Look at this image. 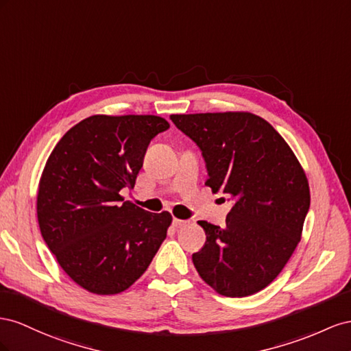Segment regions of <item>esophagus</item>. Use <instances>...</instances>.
Here are the masks:
<instances>
[{
	"mask_svg": "<svg viewBox=\"0 0 351 351\" xmlns=\"http://www.w3.org/2000/svg\"><path fill=\"white\" fill-rule=\"evenodd\" d=\"M173 226L176 228V229H179V228H182V226H185L186 225V222H185V220H181V219H173Z\"/></svg>",
	"mask_w": 351,
	"mask_h": 351,
	"instance_id": "obj_1",
	"label": "esophagus"
}]
</instances>
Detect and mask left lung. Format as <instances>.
Listing matches in <instances>:
<instances>
[{"mask_svg": "<svg viewBox=\"0 0 351 351\" xmlns=\"http://www.w3.org/2000/svg\"><path fill=\"white\" fill-rule=\"evenodd\" d=\"M202 149L206 185L232 202L223 228L199 220L206 244L193 254L198 275L226 297L266 288L300 243L308 182L293 149L265 119L244 112L172 114Z\"/></svg>", "mask_w": 351, "mask_h": 351, "instance_id": "obj_1", "label": "left lung"}]
</instances>
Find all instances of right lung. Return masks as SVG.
I'll return each instance as SVG.
<instances>
[{
    "mask_svg": "<svg viewBox=\"0 0 351 351\" xmlns=\"http://www.w3.org/2000/svg\"><path fill=\"white\" fill-rule=\"evenodd\" d=\"M152 114L84 119L49 154L39 181L36 213L58 265L86 291L110 295L131 287L152 263L172 223L123 202L152 139L169 129Z\"/></svg>",
    "mask_w": 351,
    "mask_h": 351,
    "instance_id": "right-lung-1",
    "label": "right lung"
}]
</instances>
